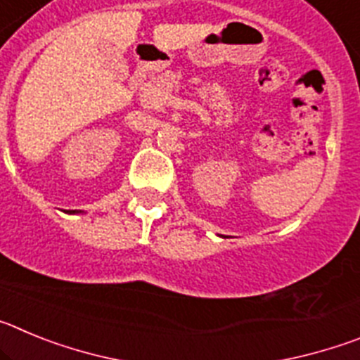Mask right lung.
<instances>
[{
    "mask_svg": "<svg viewBox=\"0 0 360 360\" xmlns=\"http://www.w3.org/2000/svg\"><path fill=\"white\" fill-rule=\"evenodd\" d=\"M73 212H75V211H73Z\"/></svg>",
    "mask_w": 360,
    "mask_h": 360,
    "instance_id": "1",
    "label": "right lung"
}]
</instances>
